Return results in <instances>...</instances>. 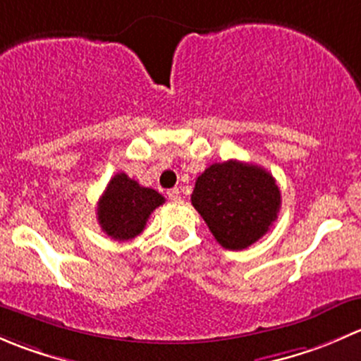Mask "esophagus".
<instances>
[{
    "mask_svg": "<svg viewBox=\"0 0 361 361\" xmlns=\"http://www.w3.org/2000/svg\"><path fill=\"white\" fill-rule=\"evenodd\" d=\"M167 197L171 199V201L178 202L181 201V194H180V188H171L169 192H167Z\"/></svg>",
    "mask_w": 361,
    "mask_h": 361,
    "instance_id": "esophagus-1",
    "label": "esophagus"
}]
</instances>
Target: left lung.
Listing matches in <instances>:
<instances>
[{
  "instance_id": "obj_1",
  "label": "left lung",
  "mask_w": 361,
  "mask_h": 361,
  "mask_svg": "<svg viewBox=\"0 0 361 361\" xmlns=\"http://www.w3.org/2000/svg\"><path fill=\"white\" fill-rule=\"evenodd\" d=\"M192 204L225 250L257 243L278 218L281 192L264 167L227 160L207 167L195 181Z\"/></svg>"
}]
</instances>
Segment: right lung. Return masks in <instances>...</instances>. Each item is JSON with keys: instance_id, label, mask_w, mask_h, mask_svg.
<instances>
[{"instance_id": "add662e5", "label": "right lung", "mask_w": 361, "mask_h": 361, "mask_svg": "<svg viewBox=\"0 0 361 361\" xmlns=\"http://www.w3.org/2000/svg\"><path fill=\"white\" fill-rule=\"evenodd\" d=\"M164 201L157 190L141 187L126 173H118L97 202V221L111 239L129 241L143 232L150 214Z\"/></svg>"}]
</instances>
